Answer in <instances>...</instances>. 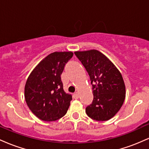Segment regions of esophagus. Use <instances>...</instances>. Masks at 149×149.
Returning a JSON list of instances; mask_svg holds the SVG:
<instances>
[{
  "label": "esophagus",
  "mask_w": 149,
  "mask_h": 149,
  "mask_svg": "<svg viewBox=\"0 0 149 149\" xmlns=\"http://www.w3.org/2000/svg\"><path fill=\"white\" fill-rule=\"evenodd\" d=\"M73 98L75 99V100H78V99L79 98V95H78V93H75V94H73Z\"/></svg>",
  "instance_id": "34e87169"
}]
</instances>
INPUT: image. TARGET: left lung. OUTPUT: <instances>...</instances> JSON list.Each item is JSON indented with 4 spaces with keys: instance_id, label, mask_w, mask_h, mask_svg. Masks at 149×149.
<instances>
[{
    "instance_id": "left-lung-1",
    "label": "left lung",
    "mask_w": 149,
    "mask_h": 149,
    "mask_svg": "<svg viewBox=\"0 0 149 149\" xmlns=\"http://www.w3.org/2000/svg\"><path fill=\"white\" fill-rule=\"evenodd\" d=\"M90 76L94 95L92 104L86 108L92 119L106 121L118 112L125 98V85L122 74L112 61L97 49L76 51Z\"/></svg>"
}]
</instances>
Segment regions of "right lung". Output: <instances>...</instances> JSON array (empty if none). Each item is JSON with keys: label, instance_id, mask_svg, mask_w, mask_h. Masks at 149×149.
Here are the masks:
<instances>
[{"label": "right lung", "instance_id": "add662e5", "mask_svg": "<svg viewBox=\"0 0 149 149\" xmlns=\"http://www.w3.org/2000/svg\"><path fill=\"white\" fill-rule=\"evenodd\" d=\"M72 52H54L48 54L34 68L24 87L27 106L42 120L54 121L67 112L72 96L63 89L61 75Z\"/></svg>", "mask_w": 149, "mask_h": 149}]
</instances>
